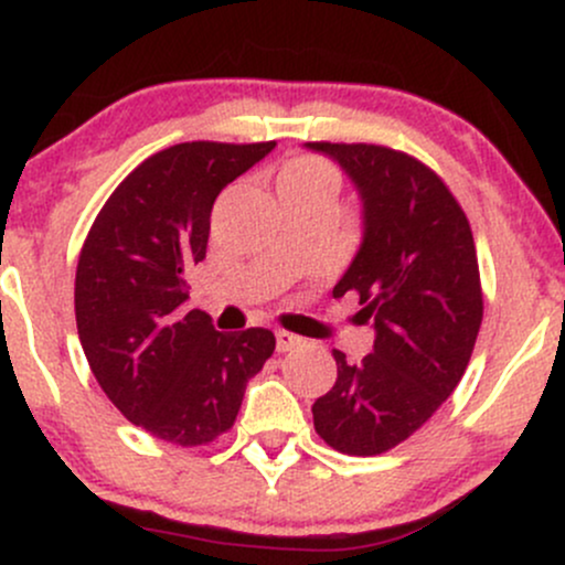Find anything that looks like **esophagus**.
<instances>
[{"mask_svg":"<svg viewBox=\"0 0 565 565\" xmlns=\"http://www.w3.org/2000/svg\"><path fill=\"white\" fill-rule=\"evenodd\" d=\"M300 345H302V337L284 332V329H278V332H276V350H278V353H287V350H295Z\"/></svg>","mask_w":565,"mask_h":565,"instance_id":"esophagus-1","label":"esophagus"}]
</instances>
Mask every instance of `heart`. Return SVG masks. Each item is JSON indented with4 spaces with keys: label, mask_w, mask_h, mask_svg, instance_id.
I'll use <instances>...</instances> for the list:
<instances>
[{
    "label": "heart",
    "mask_w": 565,
    "mask_h": 565,
    "mask_svg": "<svg viewBox=\"0 0 565 565\" xmlns=\"http://www.w3.org/2000/svg\"><path fill=\"white\" fill-rule=\"evenodd\" d=\"M295 191L334 193V172L319 159H295L278 174V196Z\"/></svg>",
    "instance_id": "obj_1"
}]
</instances>
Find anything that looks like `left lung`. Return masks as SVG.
<instances>
[{"mask_svg": "<svg viewBox=\"0 0 565 565\" xmlns=\"http://www.w3.org/2000/svg\"><path fill=\"white\" fill-rule=\"evenodd\" d=\"M340 164L361 199V244L332 295H359L374 348L361 364L334 350L337 382L313 404L316 433L372 457L419 430L468 369L483 319L465 212L417 159L366 142H305Z\"/></svg>", "mask_w": 565, "mask_h": 565, "instance_id": "obj_1", "label": "left lung"}]
</instances>
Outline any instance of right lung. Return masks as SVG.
<instances>
[{
	"label": "right lung",
	"mask_w": 565,
	"mask_h": 565,
	"mask_svg": "<svg viewBox=\"0 0 565 565\" xmlns=\"http://www.w3.org/2000/svg\"><path fill=\"white\" fill-rule=\"evenodd\" d=\"M276 142H180L129 172L89 228L76 268V329L103 393L132 425L178 446L215 440L276 348L268 329L217 332L185 310L217 193Z\"/></svg>",
	"instance_id": "right-lung-1"
}]
</instances>
